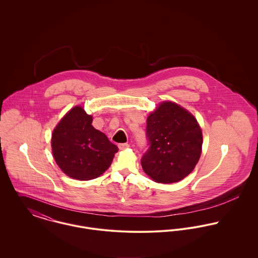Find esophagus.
Here are the masks:
<instances>
[{
	"mask_svg": "<svg viewBox=\"0 0 258 258\" xmlns=\"http://www.w3.org/2000/svg\"><path fill=\"white\" fill-rule=\"evenodd\" d=\"M118 148H119L120 150H125V149L129 148V145L126 144V143H122V144H119V145H118Z\"/></svg>",
	"mask_w": 258,
	"mask_h": 258,
	"instance_id": "esophagus-1",
	"label": "esophagus"
}]
</instances>
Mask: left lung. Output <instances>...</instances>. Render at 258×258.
Returning <instances> with one entry per match:
<instances>
[{
	"label": "left lung",
	"instance_id": "8db88e82",
	"mask_svg": "<svg viewBox=\"0 0 258 258\" xmlns=\"http://www.w3.org/2000/svg\"><path fill=\"white\" fill-rule=\"evenodd\" d=\"M150 148L141 160L144 172L156 183L172 184L188 176L203 147L196 117L176 102H161L147 117Z\"/></svg>",
	"mask_w": 258,
	"mask_h": 258
}]
</instances>
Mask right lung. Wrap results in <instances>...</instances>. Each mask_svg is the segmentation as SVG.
I'll list each match as a JSON object with an SVG mask.
<instances>
[{
	"instance_id": "right-lung-1",
	"label": "right lung",
	"mask_w": 258,
	"mask_h": 258,
	"mask_svg": "<svg viewBox=\"0 0 258 258\" xmlns=\"http://www.w3.org/2000/svg\"><path fill=\"white\" fill-rule=\"evenodd\" d=\"M92 116L76 105L57 123L51 134L52 156L69 177L89 181L109 167L118 147L92 125Z\"/></svg>"
}]
</instances>
